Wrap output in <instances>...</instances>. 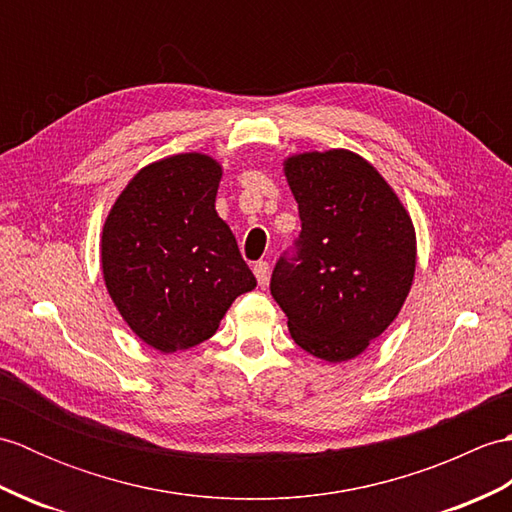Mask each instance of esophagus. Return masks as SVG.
Wrapping results in <instances>:
<instances>
[{"mask_svg":"<svg viewBox=\"0 0 512 512\" xmlns=\"http://www.w3.org/2000/svg\"><path fill=\"white\" fill-rule=\"evenodd\" d=\"M253 273H255V277H257V284L264 286L266 281H268V262H257V264L253 266Z\"/></svg>","mask_w":512,"mask_h":512,"instance_id":"34e87169","label":"esophagus"}]
</instances>
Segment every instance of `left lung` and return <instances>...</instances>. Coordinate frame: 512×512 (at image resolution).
<instances>
[{"mask_svg":"<svg viewBox=\"0 0 512 512\" xmlns=\"http://www.w3.org/2000/svg\"><path fill=\"white\" fill-rule=\"evenodd\" d=\"M299 204L297 257L270 279L288 330L308 354L343 363L367 350L405 303L416 273V228L396 191L350 149L284 160Z\"/></svg>","mask_w":512,"mask_h":512,"instance_id":"8db88e82","label":"left lung"}]
</instances>
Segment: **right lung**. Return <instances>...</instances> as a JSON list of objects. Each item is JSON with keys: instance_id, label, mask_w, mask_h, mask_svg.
<instances>
[{"instance_id": "right-lung-1", "label": "right lung", "mask_w": 512, "mask_h": 512, "mask_svg": "<svg viewBox=\"0 0 512 512\" xmlns=\"http://www.w3.org/2000/svg\"><path fill=\"white\" fill-rule=\"evenodd\" d=\"M222 165L189 151L151 162L118 195L101 235L105 288L140 341L158 352L200 345L257 286L215 211Z\"/></svg>"}]
</instances>
